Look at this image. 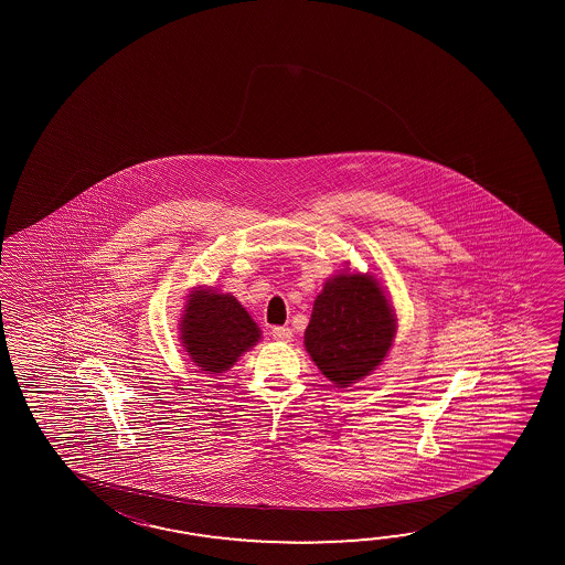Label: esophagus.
Instances as JSON below:
<instances>
[{
    "label": "esophagus",
    "mask_w": 565,
    "mask_h": 565,
    "mask_svg": "<svg viewBox=\"0 0 565 565\" xmlns=\"http://www.w3.org/2000/svg\"><path fill=\"white\" fill-rule=\"evenodd\" d=\"M273 337H275L277 341L288 343V341L292 339V329H288V327H275V329H273Z\"/></svg>",
    "instance_id": "1"
}]
</instances>
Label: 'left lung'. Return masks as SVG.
<instances>
[{
    "instance_id": "left-lung-1",
    "label": "left lung",
    "mask_w": 565,
    "mask_h": 565,
    "mask_svg": "<svg viewBox=\"0 0 565 565\" xmlns=\"http://www.w3.org/2000/svg\"><path fill=\"white\" fill-rule=\"evenodd\" d=\"M396 333V311L384 285L345 266L312 302L305 349L331 384L349 387L382 365Z\"/></svg>"
}]
</instances>
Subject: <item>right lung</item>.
<instances>
[{"label": "right lung", "mask_w": 565, "mask_h": 565, "mask_svg": "<svg viewBox=\"0 0 565 565\" xmlns=\"http://www.w3.org/2000/svg\"><path fill=\"white\" fill-rule=\"evenodd\" d=\"M260 337V327L234 295L214 287H193L185 297L180 341L198 370L214 375L226 372Z\"/></svg>", "instance_id": "obj_1"}]
</instances>
